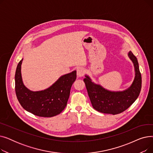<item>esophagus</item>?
I'll return each instance as SVG.
<instances>
[{"label":"esophagus","instance_id":"34e87169","mask_svg":"<svg viewBox=\"0 0 153 153\" xmlns=\"http://www.w3.org/2000/svg\"><path fill=\"white\" fill-rule=\"evenodd\" d=\"M85 70L83 68H78L77 69V76L79 77H81L84 75Z\"/></svg>","mask_w":153,"mask_h":153}]
</instances>
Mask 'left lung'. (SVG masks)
<instances>
[{
	"mask_svg": "<svg viewBox=\"0 0 153 153\" xmlns=\"http://www.w3.org/2000/svg\"><path fill=\"white\" fill-rule=\"evenodd\" d=\"M133 63L135 76L130 87L123 91H110L96 84L87 75L84 79L93 108L103 114L116 115L129 108L137 99L141 89V75L136 56L131 51L128 54Z\"/></svg>",
	"mask_w": 153,
	"mask_h": 153,
	"instance_id": "8db88e82",
	"label": "left lung"
}]
</instances>
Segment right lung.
<instances>
[{"label": "right lung", "instance_id": "right-lung-1", "mask_svg": "<svg viewBox=\"0 0 153 153\" xmlns=\"http://www.w3.org/2000/svg\"><path fill=\"white\" fill-rule=\"evenodd\" d=\"M22 61L19 62L15 75L16 95L22 107L38 117H52L59 114L67 105L71 86L76 79V71L61 76L48 89L34 92L23 83Z\"/></svg>", "mask_w": 153, "mask_h": 153}]
</instances>
